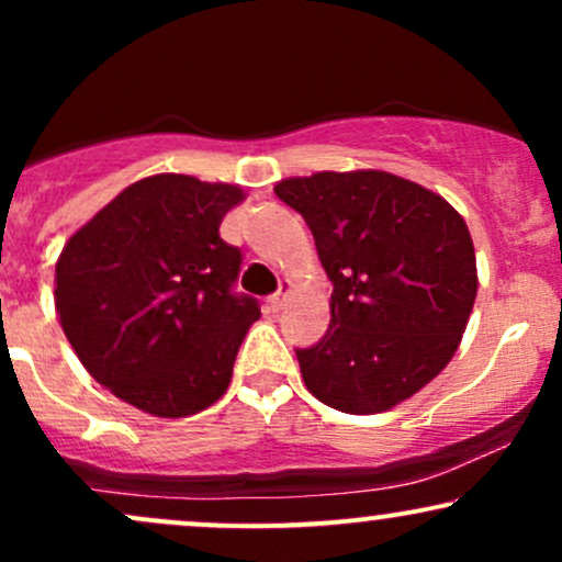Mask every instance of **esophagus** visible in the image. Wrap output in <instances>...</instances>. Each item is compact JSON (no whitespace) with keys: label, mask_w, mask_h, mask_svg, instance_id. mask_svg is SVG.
Returning <instances> with one entry per match:
<instances>
[{"label":"esophagus","mask_w":562,"mask_h":562,"mask_svg":"<svg viewBox=\"0 0 562 562\" xmlns=\"http://www.w3.org/2000/svg\"><path fill=\"white\" fill-rule=\"evenodd\" d=\"M285 301H288V290H285V288H280V290H277L274 295H269L267 308H269V312H272V314H277V312H280L282 306H285Z\"/></svg>","instance_id":"obj_1"}]
</instances>
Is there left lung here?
<instances>
[{
  "label": "left lung",
  "mask_w": 562,
  "mask_h": 562,
  "mask_svg": "<svg viewBox=\"0 0 562 562\" xmlns=\"http://www.w3.org/2000/svg\"><path fill=\"white\" fill-rule=\"evenodd\" d=\"M274 192L308 224L333 282L325 338L295 348L306 389L338 412L375 415L428 385L479 290L462 216L389 171H322Z\"/></svg>",
  "instance_id": "obj_1"
}]
</instances>
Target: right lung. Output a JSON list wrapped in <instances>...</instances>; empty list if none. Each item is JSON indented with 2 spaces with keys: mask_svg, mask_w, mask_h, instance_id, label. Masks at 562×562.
<instances>
[{
  "mask_svg": "<svg viewBox=\"0 0 562 562\" xmlns=\"http://www.w3.org/2000/svg\"><path fill=\"white\" fill-rule=\"evenodd\" d=\"M235 184L156 173L128 184L76 232L55 267V308L89 375L156 417L224 396L237 348L261 317L235 293L243 254L218 224Z\"/></svg>",
  "mask_w": 562,
  "mask_h": 562,
  "instance_id": "right-lung-1",
  "label": "right lung"
}]
</instances>
